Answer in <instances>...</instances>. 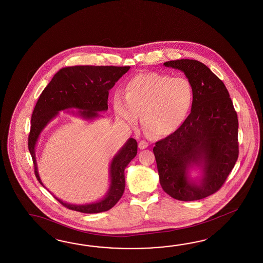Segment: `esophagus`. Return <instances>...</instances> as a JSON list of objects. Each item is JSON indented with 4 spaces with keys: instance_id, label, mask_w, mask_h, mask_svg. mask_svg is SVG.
I'll return each instance as SVG.
<instances>
[{
    "instance_id": "1",
    "label": "esophagus",
    "mask_w": 263,
    "mask_h": 263,
    "mask_svg": "<svg viewBox=\"0 0 263 263\" xmlns=\"http://www.w3.org/2000/svg\"><path fill=\"white\" fill-rule=\"evenodd\" d=\"M147 146H148V142H146L145 141H141L139 142V147L141 149H145Z\"/></svg>"
}]
</instances>
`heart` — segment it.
I'll return each mask as SVG.
<instances>
[{"label":"heart","instance_id":"b5f03b06","mask_svg":"<svg viewBox=\"0 0 263 263\" xmlns=\"http://www.w3.org/2000/svg\"><path fill=\"white\" fill-rule=\"evenodd\" d=\"M125 98L114 97V111L119 121L135 125L141 114L142 126L153 137L173 133L185 121L193 100V88L185 77L149 72L131 78Z\"/></svg>","mask_w":263,"mask_h":263}]
</instances>
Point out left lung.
Returning a JSON list of instances; mask_svg holds the SVG:
<instances>
[{
	"label": "left lung",
	"mask_w": 263,
	"mask_h": 263,
	"mask_svg": "<svg viewBox=\"0 0 263 263\" xmlns=\"http://www.w3.org/2000/svg\"><path fill=\"white\" fill-rule=\"evenodd\" d=\"M163 65L185 73L193 100L182 125L153 148L160 184L172 198L200 200L220 189L237 161V114L226 86L206 65L192 59ZM194 166L202 171L197 180L189 177Z\"/></svg>",
	"instance_id": "8db88e82"
}]
</instances>
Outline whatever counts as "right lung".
<instances>
[{
	"label": "right lung",
	"instance_id": "right-lung-1",
	"mask_svg": "<svg viewBox=\"0 0 263 263\" xmlns=\"http://www.w3.org/2000/svg\"><path fill=\"white\" fill-rule=\"evenodd\" d=\"M130 67L115 66H72L57 71L50 83L44 89L36 103L31 116L29 135V150L34 163L35 176L39 183L42 181L37 171L35 145L43 129L57 117L59 111L78 109V115L84 120L92 121L100 118L99 112L108 109L109 91L115 83L129 71ZM138 143L130 138L120 151L114 156L109 168L110 185L103 198L84 205H73L57 201L72 211L79 213H98L109 211L121 198L125 189L124 170L135 158Z\"/></svg>",
	"mask_w": 263,
	"mask_h": 263
}]
</instances>
